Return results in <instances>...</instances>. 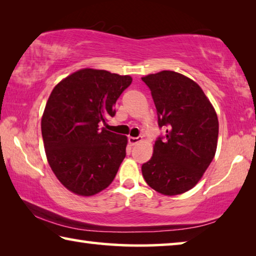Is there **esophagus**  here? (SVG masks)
I'll return each mask as SVG.
<instances>
[{
    "instance_id": "esophagus-1",
    "label": "esophagus",
    "mask_w": 256,
    "mask_h": 256,
    "mask_svg": "<svg viewBox=\"0 0 256 256\" xmlns=\"http://www.w3.org/2000/svg\"><path fill=\"white\" fill-rule=\"evenodd\" d=\"M138 142H140V138H133V136L128 138V144L131 146H136Z\"/></svg>"
}]
</instances>
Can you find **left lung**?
<instances>
[{
    "mask_svg": "<svg viewBox=\"0 0 256 256\" xmlns=\"http://www.w3.org/2000/svg\"><path fill=\"white\" fill-rule=\"evenodd\" d=\"M142 81L151 92L159 128L166 130L142 164V175L151 188L177 196L192 188L214 160L218 118L200 86L180 73L162 71Z\"/></svg>",
    "mask_w": 256,
    "mask_h": 256,
    "instance_id": "1",
    "label": "left lung"
}]
</instances>
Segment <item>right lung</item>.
I'll list each match as a JSON object with an SVG mask.
<instances>
[{"instance_id": "right-lung-1", "label": "right lung", "mask_w": 256, "mask_h": 256, "mask_svg": "<svg viewBox=\"0 0 256 256\" xmlns=\"http://www.w3.org/2000/svg\"><path fill=\"white\" fill-rule=\"evenodd\" d=\"M131 84L130 76L84 68L52 92L42 114V136L52 170L71 192L94 196L118 174L128 138L99 125L114 118L116 100Z\"/></svg>"}]
</instances>
